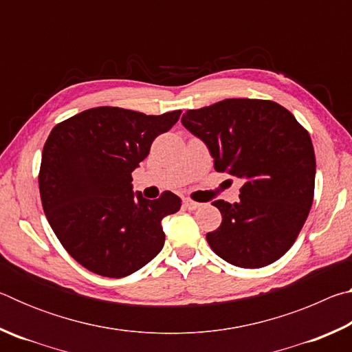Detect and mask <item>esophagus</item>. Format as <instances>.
<instances>
[{"label": "esophagus", "instance_id": "1", "mask_svg": "<svg viewBox=\"0 0 352 352\" xmlns=\"http://www.w3.org/2000/svg\"><path fill=\"white\" fill-rule=\"evenodd\" d=\"M183 205L189 211H195V210H199V208L201 206L200 204H197V201H194V200H190V199H183Z\"/></svg>", "mask_w": 352, "mask_h": 352}]
</instances>
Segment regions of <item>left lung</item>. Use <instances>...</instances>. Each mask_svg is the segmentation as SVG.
Wrapping results in <instances>:
<instances>
[{"mask_svg":"<svg viewBox=\"0 0 352 352\" xmlns=\"http://www.w3.org/2000/svg\"><path fill=\"white\" fill-rule=\"evenodd\" d=\"M182 124L210 148L214 169L242 178L239 201H212L222 223L206 234L212 252L261 269L294 245L311 211L315 153L307 130L273 100L225 99L188 110Z\"/></svg>","mask_w":352,"mask_h":352,"instance_id":"obj_1","label":"left lung"}]
</instances>
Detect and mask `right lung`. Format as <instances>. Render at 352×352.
<instances>
[{"mask_svg":"<svg viewBox=\"0 0 352 352\" xmlns=\"http://www.w3.org/2000/svg\"><path fill=\"white\" fill-rule=\"evenodd\" d=\"M180 115L96 107L51 130L38 174L41 205L57 239L85 269L124 278L162 252V220L182 200L170 190L155 200L133 192L132 172Z\"/></svg>","mask_w":352,"mask_h":352,"instance_id":"right-lung-1","label":"right lung"}]
</instances>
